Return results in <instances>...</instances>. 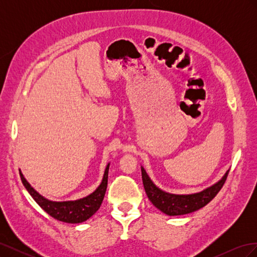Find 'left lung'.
Masks as SVG:
<instances>
[{
    "label": "left lung",
    "mask_w": 257,
    "mask_h": 257,
    "mask_svg": "<svg viewBox=\"0 0 257 257\" xmlns=\"http://www.w3.org/2000/svg\"><path fill=\"white\" fill-rule=\"evenodd\" d=\"M227 175L228 170L225 173L221 180L209 186L204 191L194 194H185V195H178V194L167 193L159 189L152 182L150 177L146 173L145 168L142 166L143 183L148 198L163 213L170 216L188 214L205 207L220 192L223 184L226 181Z\"/></svg>",
    "instance_id": "8db88e82"
}]
</instances>
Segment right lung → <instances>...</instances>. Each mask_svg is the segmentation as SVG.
Here are the masks:
<instances>
[{
  "label": "right lung",
  "instance_id": "obj_1",
  "mask_svg": "<svg viewBox=\"0 0 257 257\" xmlns=\"http://www.w3.org/2000/svg\"><path fill=\"white\" fill-rule=\"evenodd\" d=\"M109 165L110 164L108 163L105 169L103 180L94 192L83 198L67 201H52L45 198L31 186V184L27 181V179L23 177L20 170L19 174L21 181L23 185H25L27 191L30 193V195L33 197V199L38 204V206L43 210H45L49 215H51L53 219L65 223L78 224L90 219V217L99 209L100 205H102V201L104 199L107 189Z\"/></svg>",
  "mask_w": 257,
  "mask_h": 257
}]
</instances>
